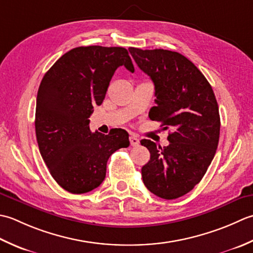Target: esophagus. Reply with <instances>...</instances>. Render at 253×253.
Segmentation results:
<instances>
[{
	"label": "esophagus",
	"instance_id": "esophagus-1",
	"mask_svg": "<svg viewBox=\"0 0 253 253\" xmlns=\"http://www.w3.org/2000/svg\"><path fill=\"white\" fill-rule=\"evenodd\" d=\"M130 143L132 146H138V144H140V140L135 136V135H131L130 136Z\"/></svg>",
	"mask_w": 253,
	"mask_h": 253
}]
</instances>
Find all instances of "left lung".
<instances>
[{
  "label": "left lung",
  "instance_id": "1",
  "mask_svg": "<svg viewBox=\"0 0 253 253\" xmlns=\"http://www.w3.org/2000/svg\"><path fill=\"white\" fill-rule=\"evenodd\" d=\"M128 51L155 86L156 106L149 110V119L172 130L168 146L141 141L151 153L142 167L143 182L159 198H180L202 180L217 149L220 119L214 91L182 54L164 49Z\"/></svg>",
  "mask_w": 253,
  "mask_h": 253
}]
</instances>
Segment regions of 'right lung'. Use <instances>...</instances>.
Listing matches in <instances>:
<instances>
[{
    "mask_svg": "<svg viewBox=\"0 0 253 253\" xmlns=\"http://www.w3.org/2000/svg\"><path fill=\"white\" fill-rule=\"evenodd\" d=\"M122 65L134 72L125 48L79 47L62 55L41 81L36 136L51 176L68 192L81 194L99 187L108 159L130 145L122 128L107 135L89 130L94 107L102 104L113 74Z\"/></svg>",
    "mask_w": 253,
    "mask_h": 253,
    "instance_id": "add662e5",
    "label": "right lung"
}]
</instances>
